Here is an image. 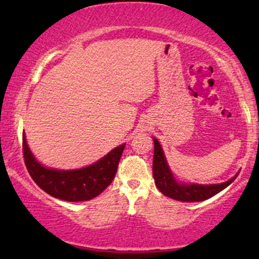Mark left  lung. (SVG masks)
I'll list each match as a JSON object with an SVG mask.
<instances>
[{
	"instance_id": "8db88e82",
	"label": "left lung",
	"mask_w": 259,
	"mask_h": 259,
	"mask_svg": "<svg viewBox=\"0 0 259 259\" xmlns=\"http://www.w3.org/2000/svg\"><path fill=\"white\" fill-rule=\"evenodd\" d=\"M154 142V153H153V178L154 184L158 190L167 197L181 202H200L208 200L213 196L221 192L225 187L230 185L239 175L222 184H195L185 183V181H178L175 179L173 171L169 168L167 158H165L163 148L159 141L153 138Z\"/></svg>"
}]
</instances>
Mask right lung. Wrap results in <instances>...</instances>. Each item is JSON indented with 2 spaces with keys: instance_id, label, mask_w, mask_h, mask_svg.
Instances as JSON below:
<instances>
[{
  "instance_id": "obj_1",
  "label": "right lung",
  "mask_w": 259,
  "mask_h": 259,
  "mask_svg": "<svg viewBox=\"0 0 259 259\" xmlns=\"http://www.w3.org/2000/svg\"><path fill=\"white\" fill-rule=\"evenodd\" d=\"M125 144L113 148L105 157L88 167L72 170L49 168L35 158L23 135L26 169L38 187L53 197L67 202H82L99 196L114 179Z\"/></svg>"
}]
</instances>
